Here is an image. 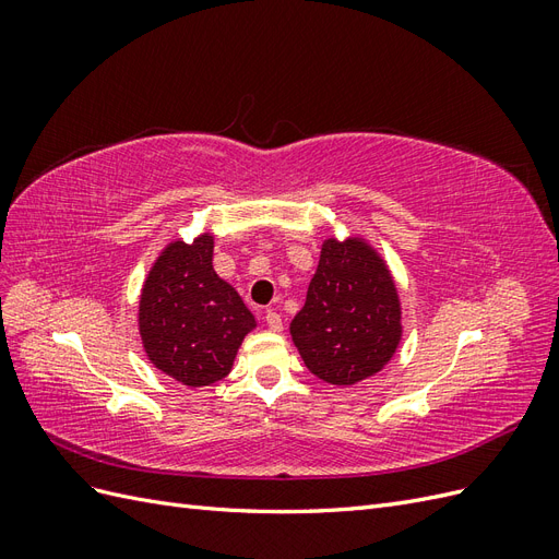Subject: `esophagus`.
I'll return each instance as SVG.
<instances>
[{
	"mask_svg": "<svg viewBox=\"0 0 559 559\" xmlns=\"http://www.w3.org/2000/svg\"><path fill=\"white\" fill-rule=\"evenodd\" d=\"M265 324H267L270 331L280 333V331H282V317H280L275 310H267V312H265Z\"/></svg>",
	"mask_w": 559,
	"mask_h": 559,
	"instance_id": "esophagus-1",
	"label": "esophagus"
}]
</instances>
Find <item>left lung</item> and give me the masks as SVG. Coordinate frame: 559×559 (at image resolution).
Here are the masks:
<instances>
[{
  "mask_svg": "<svg viewBox=\"0 0 559 559\" xmlns=\"http://www.w3.org/2000/svg\"><path fill=\"white\" fill-rule=\"evenodd\" d=\"M289 331L319 380L352 386L378 376L403 337L401 296L378 247L359 233L329 235Z\"/></svg>",
  "mask_w": 559,
  "mask_h": 559,
  "instance_id": "1",
  "label": "left lung"
}]
</instances>
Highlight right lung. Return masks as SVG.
Segmentation results:
<instances>
[{
  "instance_id": "obj_1",
  "label": "right lung",
  "mask_w": 559,
  "mask_h": 559,
  "mask_svg": "<svg viewBox=\"0 0 559 559\" xmlns=\"http://www.w3.org/2000/svg\"><path fill=\"white\" fill-rule=\"evenodd\" d=\"M214 233L191 242H167L144 277L138 331L146 359L160 373L186 386L224 380L245 335L257 319L235 286L216 275Z\"/></svg>"
}]
</instances>
